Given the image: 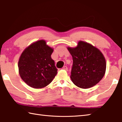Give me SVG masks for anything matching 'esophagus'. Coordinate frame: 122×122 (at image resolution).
I'll return each instance as SVG.
<instances>
[{
    "mask_svg": "<svg viewBox=\"0 0 122 122\" xmlns=\"http://www.w3.org/2000/svg\"><path fill=\"white\" fill-rule=\"evenodd\" d=\"M63 69H64V70H68V67L66 66H64L63 67Z\"/></svg>",
    "mask_w": 122,
    "mask_h": 122,
    "instance_id": "34e87169",
    "label": "esophagus"
}]
</instances>
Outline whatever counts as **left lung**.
Masks as SVG:
<instances>
[{"label": "left lung", "mask_w": 122, "mask_h": 122, "mask_svg": "<svg viewBox=\"0 0 122 122\" xmlns=\"http://www.w3.org/2000/svg\"><path fill=\"white\" fill-rule=\"evenodd\" d=\"M72 57L70 78L77 87L87 89L97 84L105 75L106 60L97 47L80 41L75 47H68Z\"/></svg>", "instance_id": "left-lung-1"}]
</instances>
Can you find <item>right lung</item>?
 Wrapping results in <instances>:
<instances>
[{"instance_id":"obj_1","label":"right lung","mask_w":122,"mask_h":122,"mask_svg":"<svg viewBox=\"0 0 122 122\" xmlns=\"http://www.w3.org/2000/svg\"><path fill=\"white\" fill-rule=\"evenodd\" d=\"M53 52L44 40L33 43L24 50L18 66L20 77L27 85L39 89L52 81L58 72L51 56Z\"/></svg>"}]
</instances>
